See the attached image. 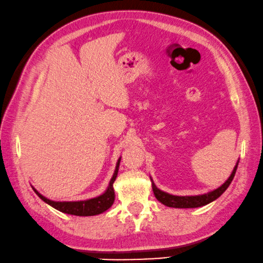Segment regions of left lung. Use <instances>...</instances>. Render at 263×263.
<instances>
[{"instance_id": "1", "label": "left lung", "mask_w": 263, "mask_h": 263, "mask_svg": "<svg viewBox=\"0 0 263 263\" xmlns=\"http://www.w3.org/2000/svg\"><path fill=\"white\" fill-rule=\"evenodd\" d=\"M237 164H239V160L234 167L232 174L226 180V182L220 185L219 188L214 189V191H211L205 194H201V195H192V196H179V195H172V194L165 193L163 191H161L155 185L154 181L151 177L152 181V188L153 192H154V195L157 200H159L161 203L167 205V207H172V208H197V207H202V205H205L211 202L215 201L217 197H220L222 194L226 192V189L229 187V184L232 183V181L235 176L236 169H237Z\"/></svg>"}]
</instances>
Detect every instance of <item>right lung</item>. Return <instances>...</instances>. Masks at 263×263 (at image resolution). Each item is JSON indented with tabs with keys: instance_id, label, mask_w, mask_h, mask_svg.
I'll return each instance as SVG.
<instances>
[{
	"instance_id": "1",
	"label": "right lung",
	"mask_w": 263,
	"mask_h": 263,
	"mask_svg": "<svg viewBox=\"0 0 263 263\" xmlns=\"http://www.w3.org/2000/svg\"><path fill=\"white\" fill-rule=\"evenodd\" d=\"M120 161L121 157L116 162V167L114 174H112V177L110 179V182H109L108 187L104 193L101 194V195L92 197V199L88 200H82V201H52L44 197L42 194H40L36 189L31 185L33 191L36 193L40 199L46 202L52 208L58 209V211L69 214V215H76V216H94L99 215V214H102L109 208L111 207L112 203L115 201V192H114V181L118 177L119 173V167H120Z\"/></svg>"
}]
</instances>
